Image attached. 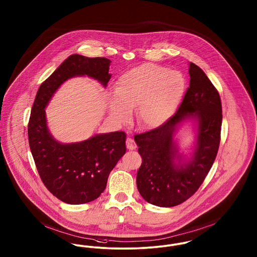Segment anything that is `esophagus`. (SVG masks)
<instances>
[{
	"mask_svg": "<svg viewBox=\"0 0 257 257\" xmlns=\"http://www.w3.org/2000/svg\"><path fill=\"white\" fill-rule=\"evenodd\" d=\"M125 145H126V148L128 149V150H135L136 148H137V144H136V142L134 141V139H132V138H126V141H125Z\"/></svg>",
	"mask_w": 257,
	"mask_h": 257,
	"instance_id": "obj_1",
	"label": "esophagus"
}]
</instances>
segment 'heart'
<instances>
[{
	"label": "heart",
	"mask_w": 257,
	"mask_h": 257,
	"mask_svg": "<svg viewBox=\"0 0 257 257\" xmlns=\"http://www.w3.org/2000/svg\"><path fill=\"white\" fill-rule=\"evenodd\" d=\"M185 91V80L177 71L146 63L123 73L117 81L109 112L117 122H124L136 108L137 122L156 128L170 120Z\"/></svg>",
	"instance_id": "1"
}]
</instances>
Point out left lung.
Here are the masks:
<instances>
[{"label": "left lung", "mask_w": 257, "mask_h": 257, "mask_svg": "<svg viewBox=\"0 0 257 257\" xmlns=\"http://www.w3.org/2000/svg\"><path fill=\"white\" fill-rule=\"evenodd\" d=\"M189 74V87L175 114L161 126L135 136L142 158L137 189L146 202L162 207L180 205L197 192L219 148L222 123L219 93L205 72L192 62ZM188 117L197 119L198 134L194 154L184 163L172 137L177 124Z\"/></svg>", "instance_id": "obj_1"}]
</instances>
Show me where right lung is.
<instances>
[{
    "instance_id": "add662e5",
    "label": "right lung",
    "mask_w": 257,
    "mask_h": 257,
    "mask_svg": "<svg viewBox=\"0 0 257 257\" xmlns=\"http://www.w3.org/2000/svg\"><path fill=\"white\" fill-rule=\"evenodd\" d=\"M110 62L105 57L70 55L39 87L32 106L28 140L37 171L52 195L70 205L86 204L101 195L110 172L125 153L126 135L115 132L62 144L48 130L45 108L70 78L86 75L107 86Z\"/></svg>"
}]
</instances>
